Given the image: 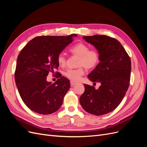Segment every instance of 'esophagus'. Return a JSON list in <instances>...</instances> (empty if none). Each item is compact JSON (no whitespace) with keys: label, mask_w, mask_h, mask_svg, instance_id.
Segmentation results:
<instances>
[{"label":"esophagus","mask_w":147,"mask_h":147,"mask_svg":"<svg viewBox=\"0 0 147 147\" xmlns=\"http://www.w3.org/2000/svg\"><path fill=\"white\" fill-rule=\"evenodd\" d=\"M77 84L76 82H74V81H70V85L72 86H74L75 84Z\"/></svg>","instance_id":"34e87169"}]
</instances>
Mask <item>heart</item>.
Listing matches in <instances>:
<instances>
[{
    "mask_svg": "<svg viewBox=\"0 0 147 147\" xmlns=\"http://www.w3.org/2000/svg\"><path fill=\"white\" fill-rule=\"evenodd\" d=\"M70 51L72 54L79 56L78 65L84 66L87 69H92L99 64L100 56L98 51L96 50H90L86 44L78 43L70 48ZM66 59L63 53H60L57 56V62L61 66H64ZM84 70L83 67L77 69H68L65 71L64 75L66 77L72 81L77 82L80 79L84 74Z\"/></svg>",
    "mask_w": 147,
    "mask_h": 147,
    "instance_id": "1",
    "label": "heart"
}]
</instances>
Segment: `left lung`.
I'll list each match as a JSON object with an SVG mask.
<instances>
[{
  "mask_svg": "<svg viewBox=\"0 0 147 147\" xmlns=\"http://www.w3.org/2000/svg\"><path fill=\"white\" fill-rule=\"evenodd\" d=\"M83 38L94 46L100 56L99 63L88 75L94 86L84 84V92L80 98L83 109L94 115L112 112L121 103L129 88L131 62L129 56L117 40L107 35H95Z\"/></svg>",
  "mask_w": 147,
  "mask_h": 147,
  "instance_id": "8db88e82",
  "label": "left lung"
}]
</instances>
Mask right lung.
I'll use <instances>...</instances> for the list:
<instances>
[{
	"instance_id": "1",
	"label": "right lung",
	"mask_w": 147,
	"mask_h": 147,
	"mask_svg": "<svg viewBox=\"0 0 147 147\" xmlns=\"http://www.w3.org/2000/svg\"><path fill=\"white\" fill-rule=\"evenodd\" d=\"M77 34L69 36L34 38L18 56L15 79L24 103L33 112L42 115L55 112L63 104L69 90L70 81L59 76L54 83L47 81L49 72L58 68L57 56L73 41Z\"/></svg>"
}]
</instances>
